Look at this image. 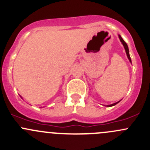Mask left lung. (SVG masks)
<instances>
[{"label": "left lung", "mask_w": 150, "mask_h": 150, "mask_svg": "<svg viewBox=\"0 0 150 150\" xmlns=\"http://www.w3.org/2000/svg\"><path fill=\"white\" fill-rule=\"evenodd\" d=\"M118 36H119V39H120V41H121V44H122L123 46H124V49H125L126 54H127V57H128V59H129V62H130L131 63H132V59H131L130 55H129V47H128V45H127V43H126V42H124V39H122V37H121V35H119H119H118ZM119 102H120V100H119V101H118V102H116V103H113V104H110V105H106L107 107L113 106V105H116V104H117L118 103H119Z\"/></svg>", "instance_id": "8db88e82"}]
</instances>
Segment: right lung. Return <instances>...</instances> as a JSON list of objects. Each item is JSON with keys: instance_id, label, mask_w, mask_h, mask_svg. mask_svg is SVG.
<instances>
[{"instance_id": "obj_1", "label": "right lung", "mask_w": 150, "mask_h": 150, "mask_svg": "<svg viewBox=\"0 0 150 150\" xmlns=\"http://www.w3.org/2000/svg\"><path fill=\"white\" fill-rule=\"evenodd\" d=\"M21 98H22V97H21Z\"/></svg>"}]
</instances>
